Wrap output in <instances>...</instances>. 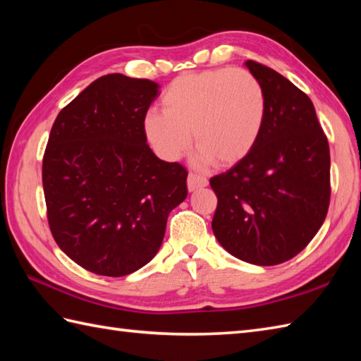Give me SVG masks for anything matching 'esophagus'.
Wrapping results in <instances>:
<instances>
[{"instance_id": "1", "label": "esophagus", "mask_w": 361, "mask_h": 361, "mask_svg": "<svg viewBox=\"0 0 361 361\" xmlns=\"http://www.w3.org/2000/svg\"><path fill=\"white\" fill-rule=\"evenodd\" d=\"M204 186H208V178H206V176H203L200 173H194V172L189 173V176H188L189 190H197V189L204 188Z\"/></svg>"}]
</instances>
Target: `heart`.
<instances>
[{"label": "heart", "mask_w": 361, "mask_h": 361, "mask_svg": "<svg viewBox=\"0 0 361 361\" xmlns=\"http://www.w3.org/2000/svg\"><path fill=\"white\" fill-rule=\"evenodd\" d=\"M163 111L144 118V132L161 157L176 159L190 141L198 158L217 166L239 163L262 132L267 102L260 82L245 70H221L176 78L161 97Z\"/></svg>", "instance_id": "b5f03b06"}]
</instances>
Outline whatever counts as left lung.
Wrapping results in <instances>:
<instances>
[{
    "label": "left lung",
    "mask_w": 361,
    "mask_h": 361,
    "mask_svg": "<svg viewBox=\"0 0 361 361\" xmlns=\"http://www.w3.org/2000/svg\"><path fill=\"white\" fill-rule=\"evenodd\" d=\"M265 93V122L255 147L212 176V231L228 252L255 265L295 257L315 237L331 203V152L315 106L271 68L247 60Z\"/></svg>",
    "instance_id": "8db88e82"
}]
</instances>
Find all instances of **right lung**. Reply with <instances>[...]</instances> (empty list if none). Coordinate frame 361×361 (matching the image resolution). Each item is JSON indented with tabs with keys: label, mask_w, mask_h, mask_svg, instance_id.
I'll use <instances>...</instances> for the list:
<instances>
[{
	"label": "right lung",
	"mask_w": 361,
	"mask_h": 361,
	"mask_svg": "<svg viewBox=\"0 0 361 361\" xmlns=\"http://www.w3.org/2000/svg\"><path fill=\"white\" fill-rule=\"evenodd\" d=\"M158 83L106 74L54 121L43 155L54 240L85 270L119 278L149 264L169 212L188 197V171L152 152L144 118Z\"/></svg>",
	"instance_id": "right-lung-1"
}]
</instances>
